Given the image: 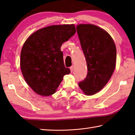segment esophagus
<instances>
[{"label": "esophagus", "instance_id": "34e87169", "mask_svg": "<svg viewBox=\"0 0 135 135\" xmlns=\"http://www.w3.org/2000/svg\"><path fill=\"white\" fill-rule=\"evenodd\" d=\"M70 70H71V72H73V70H74V66L73 65H72L71 67H70Z\"/></svg>", "mask_w": 135, "mask_h": 135}]
</instances>
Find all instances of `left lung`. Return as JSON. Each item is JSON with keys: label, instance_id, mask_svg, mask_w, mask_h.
<instances>
[{"label": "left lung", "instance_id": "1", "mask_svg": "<svg viewBox=\"0 0 135 135\" xmlns=\"http://www.w3.org/2000/svg\"><path fill=\"white\" fill-rule=\"evenodd\" d=\"M76 29L88 70L86 77L78 85L85 94L93 95L112 77L116 67V45L109 34L97 26L80 24Z\"/></svg>", "mask_w": 135, "mask_h": 135}]
</instances>
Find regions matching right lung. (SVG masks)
<instances>
[{
  "instance_id": "add662e5",
  "label": "right lung",
  "mask_w": 135,
  "mask_h": 135,
  "mask_svg": "<svg viewBox=\"0 0 135 135\" xmlns=\"http://www.w3.org/2000/svg\"><path fill=\"white\" fill-rule=\"evenodd\" d=\"M75 32L74 25L50 26L36 31L25 41L21 68L26 82L36 93L43 96L54 94L64 76L70 73L60 48Z\"/></svg>"
}]
</instances>
